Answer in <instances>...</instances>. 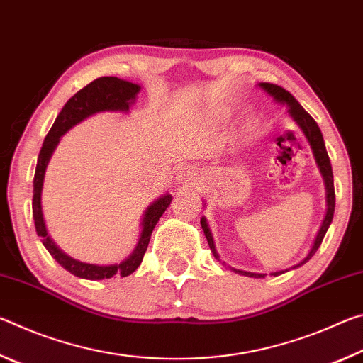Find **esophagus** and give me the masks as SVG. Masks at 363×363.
<instances>
[{
  "mask_svg": "<svg viewBox=\"0 0 363 363\" xmlns=\"http://www.w3.org/2000/svg\"><path fill=\"white\" fill-rule=\"evenodd\" d=\"M177 182H182V184H189V186H195V182L199 181V177H196V171L192 167H186L182 171L177 173Z\"/></svg>",
  "mask_w": 363,
  "mask_h": 363,
  "instance_id": "esophagus-1",
  "label": "esophagus"
}]
</instances>
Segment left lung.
<instances>
[{
	"instance_id": "1",
	"label": "left lung",
	"mask_w": 363,
	"mask_h": 363,
	"mask_svg": "<svg viewBox=\"0 0 363 363\" xmlns=\"http://www.w3.org/2000/svg\"><path fill=\"white\" fill-rule=\"evenodd\" d=\"M259 88H262L264 91H266L269 96H272L277 102L286 104L288 113H290L291 118L296 121V125L301 128V131L304 133L307 143L311 144V149H312V153H314V157H315L317 167H318V169H320L322 177H323L325 190H327V214H325V219H323V223L320 225V230H318V233H317L315 242H314V245H312L309 255H307L299 264H296V266L291 267V269H296L299 266H303V264H306L307 261L311 259L312 256L315 255V251L318 250V247H320V243L323 240L325 233H327V230H328L331 220H333V214H335L333 171H331V163H330L328 153H327V149H325L322 131H320V128H318V125L315 123V120L312 118V116L307 113L303 107H301V104L296 99H294V97L290 93H288V91H285L284 88H280V86L272 84V83H259ZM200 224H201V229H203V232H205V237H206V240H208V245H210V248L213 251V256L219 261V255H218V251H216V247H214V240H213L210 227H208L206 218H201L200 219ZM229 269L233 270V272L240 274V275H247V277H255V279L266 277V274L247 272V270L233 269L230 266H229ZM286 270H279V272H272V275H274V277H277V275L286 272Z\"/></svg>"
}]
</instances>
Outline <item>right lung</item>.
<instances>
[{"instance_id":"obj_1","label":"right lung","mask_w":363,"mask_h":363,"mask_svg":"<svg viewBox=\"0 0 363 363\" xmlns=\"http://www.w3.org/2000/svg\"><path fill=\"white\" fill-rule=\"evenodd\" d=\"M140 91L139 84H134L131 82H125L116 77H102L94 79L93 83L84 86L83 89H79L78 93L70 97L64 108L60 110L56 121L51 130H49L48 136L45 138V143L40 150L38 163H36L35 177H33V220H35V229L38 237H41V242L45 245V248L51 253V256L56 259L60 266L65 270H69L70 274L77 275L79 279L86 280H102L110 279L113 275H121V277H128L136 270L143 257L145 255V250L149 247L150 235L153 227L157 225L158 219L162 218L164 210L169 206L173 196L169 194H164L157 199L153 203L147 208L143 219V232H140V238L134 248L133 253L126 257L125 261L120 264H110V266H97V264H88L82 262L78 259H73L69 255H65L56 243L52 242V238L48 235L45 218H43L41 210V190H43V181H45L46 167L49 163L54 149H56L60 136L70 130L72 126H75L77 123L83 121L88 116L94 115L97 112H128L131 104L136 101V96Z\"/></svg>"}]
</instances>
